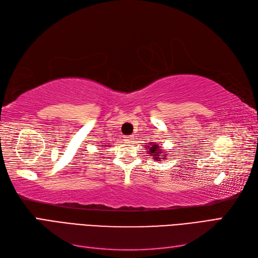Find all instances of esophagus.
Returning <instances> with one entry per match:
<instances>
[{
  "mask_svg": "<svg viewBox=\"0 0 258 258\" xmlns=\"http://www.w3.org/2000/svg\"><path fill=\"white\" fill-rule=\"evenodd\" d=\"M124 142H126V143H131V142H134V137H132V136H127V137H124Z\"/></svg>",
  "mask_w": 258,
  "mask_h": 258,
  "instance_id": "obj_1",
  "label": "esophagus"
}]
</instances>
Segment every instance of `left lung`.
Instances as JSON below:
<instances>
[{"label": "left lung", "mask_w": 258, "mask_h": 258, "mask_svg": "<svg viewBox=\"0 0 258 258\" xmlns=\"http://www.w3.org/2000/svg\"><path fill=\"white\" fill-rule=\"evenodd\" d=\"M148 148V154L151 156H154V159L159 161L161 158L165 159L167 157V154L162 153V148L160 147L159 144H155V143H151L150 145L147 146Z\"/></svg>", "instance_id": "8db88e82"}]
</instances>
